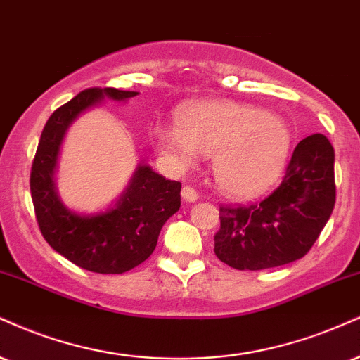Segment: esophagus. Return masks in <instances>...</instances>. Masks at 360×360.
<instances>
[{
	"mask_svg": "<svg viewBox=\"0 0 360 360\" xmlns=\"http://www.w3.org/2000/svg\"><path fill=\"white\" fill-rule=\"evenodd\" d=\"M181 194H183L184 201H188V202H194L199 198L198 191L194 188H191V186H184L183 191H181Z\"/></svg>",
	"mask_w": 360,
	"mask_h": 360,
	"instance_id": "34e87169",
	"label": "esophagus"
}]
</instances>
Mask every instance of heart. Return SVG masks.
Returning <instances> with one entry per match:
<instances>
[{
	"mask_svg": "<svg viewBox=\"0 0 360 360\" xmlns=\"http://www.w3.org/2000/svg\"><path fill=\"white\" fill-rule=\"evenodd\" d=\"M177 127L158 125L154 144L177 167L213 155V172L229 196L266 191L287 164L292 134L274 112L235 101H201L177 112Z\"/></svg>",
	"mask_w": 360,
	"mask_h": 360,
	"instance_id": "1",
	"label": "heart"
}]
</instances>
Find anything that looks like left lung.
Instances as JSON below:
<instances>
[{
  "label": "left lung",
  "mask_w": 360,
  "mask_h": 360,
  "mask_svg": "<svg viewBox=\"0 0 360 360\" xmlns=\"http://www.w3.org/2000/svg\"><path fill=\"white\" fill-rule=\"evenodd\" d=\"M333 205V147L323 134H311L297 144L274 193L250 205L219 206L214 255L251 271L295 262L317 241Z\"/></svg>",
  "instance_id": "1"
}]
</instances>
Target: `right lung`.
Here are the masks:
<instances>
[{
    "instance_id": "obj_1",
    "label": "right lung",
    "mask_w": 360,
    "mask_h": 360,
    "mask_svg": "<svg viewBox=\"0 0 360 360\" xmlns=\"http://www.w3.org/2000/svg\"><path fill=\"white\" fill-rule=\"evenodd\" d=\"M136 95L114 86H92L58 107L43 127L30 172L34 218L46 243L95 274H124L146 262L158 245L162 224L181 206V183L166 179L149 166L137 169L127 191L107 213L80 216L68 211L56 196L53 169L72 120L103 97L125 101Z\"/></svg>"
}]
</instances>
